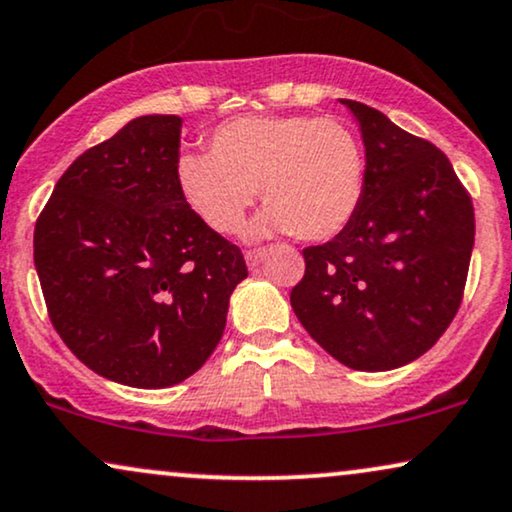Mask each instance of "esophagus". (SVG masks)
<instances>
[{"mask_svg": "<svg viewBox=\"0 0 512 512\" xmlns=\"http://www.w3.org/2000/svg\"><path fill=\"white\" fill-rule=\"evenodd\" d=\"M265 256H268V251H265V249H256V251H249V254L244 256V258H247V265H249V268L254 270V268H258V265L263 263V258H265Z\"/></svg>", "mask_w": 512, "mask_h": 512, "instance_id": "obj_1", "label": "esophagus"}]
</instances>
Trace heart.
<instances>
[{"label":"heart","instance_id":"heart-1","mask_svg":"<svg viewBox=\"0 0 512 512\" xmlns=\"http://www.w3.org/2000/svg\"><path fill=\"white\" fill-rule=\"evenodd\" d=\"M176 181L190 209L216 232H235L261 190L268 209L249 237L294 232L305 242L338 235L364 190V152L348 126L317 117L251 115L211 134V152H183Z\"/></svg>","mask_w":512,"mask_h":512}]
</instances>
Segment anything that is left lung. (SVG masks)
I'll return each instance as SVG.
<instances>
[{
  "label": "left lung",
  "instance_id": "1",
  "mask_svg": "<svg viewBox=\"0 0 512 512\" xmlns=\"http://www.w3.org/2000/svg\"><path fill=\"white\" fill-rule=\"evenodd\" d=\"M341 103L364 143L362 202L334 240L303 251L291 308L334 360L388 371L428 353L454 320L475 214L444 152L369 105Z\"/></svg>",
  "mask_w": 512,
  "mask_h": 512
}]
</instances>
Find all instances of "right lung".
Here are the masks:
<instances>
[{"label":"right lung","mask_w":512,"mask_h":512,"mask_svg":"<svg viewBox=\"0 0 512 512\" xmlns=\"http://www.w3.org/2000/svg\"><path fill=\"white\" fill-rule=\"evenodd\" d=\"M183 119L143 115L79 155L35 225V268L58 336L91 371L169 388L221 341L247 265L176 181Z\"/></svg>","instance_id":"1"}]
</instances>
